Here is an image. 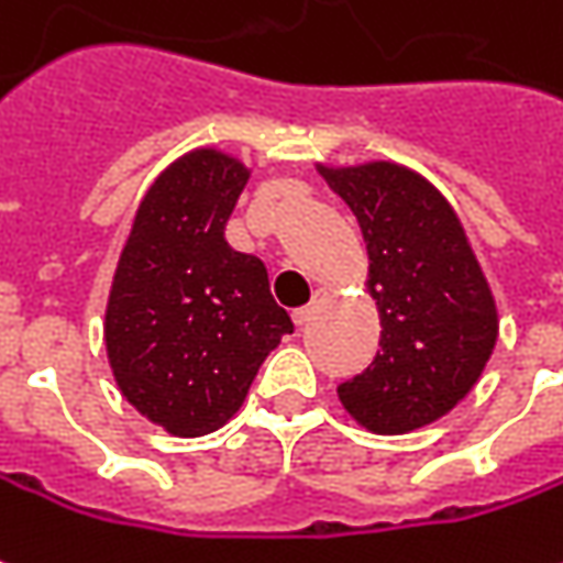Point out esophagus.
Masks as SVG:
<instances>
[{
  "mask_svg": "<svg viewBox=\"0 0 563 563\" xmlns=\"http://www.w3.org/2000/svg\"><path fill=\"white\" fill-rule=\"evenodd\" d=\"M325 301H329V292H322V289H317V292H313V301H310L308 308L295 310V313H292L295 325H308V322L313 320V313H317V310H320L322 305H325Z\"/></svg>",
  "mask_w": 563,
  "mask_h": 563,
  "instance_id": "34e87169",
  "label": "esophagus"
}]
</instances>
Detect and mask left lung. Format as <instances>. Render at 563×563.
Instances as JSON below:
<instances>
[{"mask_svg": "<svg viewBox=\"0 0 563 563\" xmlns=\"http://www.w3.org/2000/svg\"><path fill=\"white\" fill-rule=\"evenodd\" d=\"M317 170L360 222L380 317V350L338 399L377 435L420 430L485 372L500 332L490 286L454 207L420 173L393 161Z\"/></svg>", "mask_w": 563, "mask_h": 563, "instance_id": "8db88e82", "label": "left lung"}]
</instances>
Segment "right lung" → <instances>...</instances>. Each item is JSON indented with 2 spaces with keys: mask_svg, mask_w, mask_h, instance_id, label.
<instances>
[{
  "mask_svg": "<svg viewBox=\"0 0 563 563\" xmlns=\"http://www.w3.org/2000/svg\"><path fill=\"white\" fill-rule=\"evenodd\" d=\"M250 167L195 148L152 183L133 216L106 305V353L121 396L170 435L238 415L258 365L292 320L268 271L225 241Z\"/></svg>",
  "mask_w": 563,
  "mask_h": 563,
  "instance_id": "1",
  "label": "right lung"
}]
</instances>
